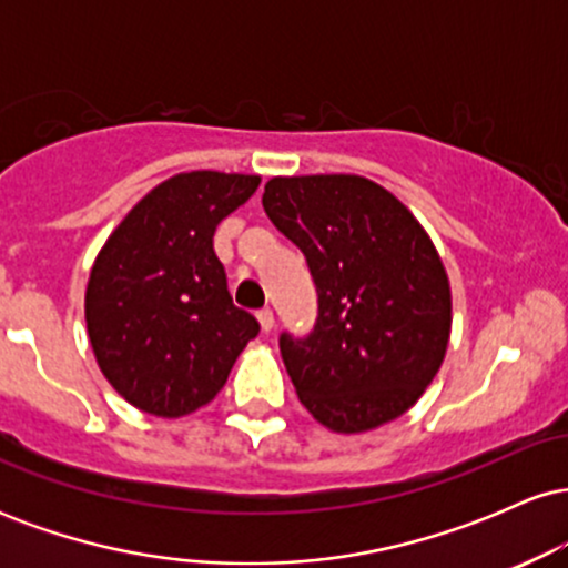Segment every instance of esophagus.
Wrapping results in <instances>:
<instances>
[{
    "instance_id": "esophagus-1",
    "label": "esophagus",
    "mask_w": 568,
    "mask_h": 568,
    "mask_svg": "<svg viewBox=\"0 0 568 568\" xmlns=\"http://www.w3.org/2000/svg\"><path fill=\"white\" fill-rule=\"evenodd\" d=\"M256 317H258V325H262L264 334H270V331L275 328V315H272V310H262Z\"/></svg>"
}]
</instances>
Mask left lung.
Wrapping results in <instances>:
<instances>
[{"mask_svg": "<svg viewBox=\"0 0 568 568\" xmlns=\"http://www.w3.org/2000/svg\"><path fill=\"white\" fill-rule=\"evenodd\" d=\"M262 202L317 288L312 334L280 336L302 406L342 435L406 414L452 334V288L425 226L363 175H277Z\"/></svg>", "mask_w": 568, "mask_h": 568, "instance_id": "8db88e82", "label": "left lung"}]
</instances>
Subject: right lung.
Wrapping results in <instances>:
<instances>
[{
    "instance_id": "add662e5",
    "label": "right lung",
    "mask_w": 568,
    "mask_h": 568,
    "mask_svg": "<svg viewBox=\"0 0 568 568\" xmlns=\"http://www.w3.org/2000/svg\"><path fill=\"white\" fill-rule=\"evenodd\" d=\"M245 173L162 181L109 234L90 270L84 321L101 374L130 406L179 419L211 403L258 334L232 304L216 226L256 192Z\"/></svg>"
}]
</instances>
